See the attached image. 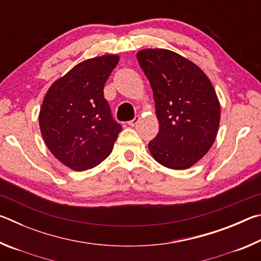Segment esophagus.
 <instances>
[{
    "mask_svg": "<svg viewBox=\"0 0 261 261\" xmlns=\"http://www.w3.org/2000/svg\"><path fill=\"white\" fill-rule=\"evenodd\" d=\"M139 120H140V117H139V116H136V117L134 118V120H131V121L127 122V124H129L130 126H135V125L137 124V123L139 122Z\"/></svg>",
    "mask_w": 261,
    "mask_h": 261,
    "instance_id": "34e87169",
    "label": "esophagus"
}]
</instances>
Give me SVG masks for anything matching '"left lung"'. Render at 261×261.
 Returning <instances> with one entry per match:
<instances>
[{"mask_svg": "<svg viewBox=\"0 0 261 261\" xmlns=\"http://www.w3.org/2000/svg\"><path fill=\"white\" fill-rule=\"evenodd\" d=\"M151 84L159 132L149 141L154 160L175 170L192 167L214 144L221 108L205 72L175 51L148 48L137 53Z\"/></svg>", "mask_w": 261, "mask_h": 261, "instance_id": "obj_1", "label": "left lung"}]
</instances>
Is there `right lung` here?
<instances>
[{
    "label": "right lung",
    "instance_id": "1",
    "mask_svg": "<svg viewBox=\"0 0 261 261\" xmlns=\"http://www.w3.org/2000/svg\"><path fill=\"white\" fill-rule=\"evenodd\" d=\"M118 61V55H103L81 62L51 84L42 101V138L70 169H91L112 153L122 126L114 121L103 86Z\"/></svg>",
    "mask_w": 261,
    "mask_h": 261
}]
</instances>
